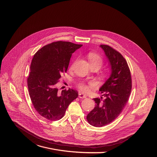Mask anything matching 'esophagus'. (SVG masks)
Returning <instances> with one entry per match:
<instances>
[{
    "label": "esophagus",
    "instance_id": "34e87169",
    "mask_svg": "<svg viewBox=\"0 0 157 157\" xmlns=\"http://www.w3.org/2000/svg\"><path fill=\"white\" fill-rule=\"evenodd\" d=\"M78 96H79V98H86V96L84 95V94H82V93H79Z\"/></svg>",
    "mask_w": 157,
    "mask_h": 157
}]
</instances>
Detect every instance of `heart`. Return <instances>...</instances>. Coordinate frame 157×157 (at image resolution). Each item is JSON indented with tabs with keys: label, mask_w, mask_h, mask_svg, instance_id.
<instances>
[{
	"label": "heart",
	"mask_w": 157,
	"mask_h": 157,
	"mask_svg": "<svg viewBox=\"0 0 157 157\" xmlns=\"http://www.w3.org/2000/svg\"><path fill=\"white\" fill-rule=\"evenodd\" d=\"M88 58L91 66H96L99 68H100V67L102 66L103 59L99 55L95 53L90 52L88 56ZM94 86V83L93 81H89L88 82H81L78 84L79 89L82 92L88 91L90 88L93 87Z\"/></svg>",
	"instance_id": "1"
}]
</instances>
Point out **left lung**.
I'll return each instance as SVG.
<instances>
[{
  "instance_id": "obj_1",
  "label": "left lung",
  "mask_w": 157,
  "mask_h": 157,
  "mask_svg": "<svg viewBox=\"0 0 157 157\" xmlns=\"http://www.w3.org/2000/svg\"><path fill=\"white\" fill-rule=\"evenodd\" d=\"M99 47L104 51L111 73L99 90L105 99L94 98L95 106L87 115L88 123L96 127L105 126L119 116L128 101L132 90L130 71L123 56L108 45Z\"/></svg>"
}]
</instances>
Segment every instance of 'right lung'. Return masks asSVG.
Instances as JSON below:
<instances>
[{"label": "right lung", "mask_w": 157, "mask_h": 157, "mask_svg": "<svg viewBox=\"0 0 157 157\" xmlns=\"http://www.w3.org/2000/svg\"><path fill=\"white\" fill-rule=\"evenodd\" d=\"M82 46L57 41L42 47L33 57L28 90L35 109L48 120L61 119L69 104L78 96V91L70 88L59 94L56 84L66 73L72 54Z\"/></svg>", "instance_id": "add662e5"}]
</instances>
